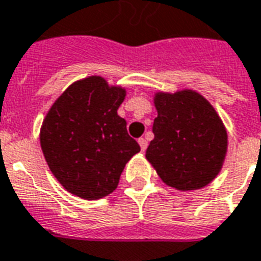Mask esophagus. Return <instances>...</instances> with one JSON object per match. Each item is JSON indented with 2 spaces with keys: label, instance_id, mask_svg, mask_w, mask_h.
Masks as SVG:
<instances>
[{
  "label": "esophagus",
  "instance_id": "1",
  "mask_svg": "<svg viewBox=\"0 0 261 261\" xmlns=\"http://www.w3.org/2000/svg\"><path fill=\"white\" fill-rule=\"evenodd\" d=\"M139 144H140L141 151H145V148H147V145H148V141L145 140L144 137H141V139H139Z\"/></svg>",
  "mask_w": 261,
  "mask_h": 261
}]
</instances>
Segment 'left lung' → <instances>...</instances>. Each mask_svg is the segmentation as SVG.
I'll list each match as a JSON object with an SVG mask.
<instances>
[{"instance_id": "obj_1", "label": "left lung", "mask_w": 261, "mask_h": 261, "mask_svg": "<svg viewBox=\"0 0 261 261\" xmlns=\"http://www.w3.org/2000/svg\"><path fill=\"white\" fill-rule=\"evenodd\" d=\"M153 140L145 158L159 178L177 191H196L217 178L225 163L229 136L221 116L191 88L156 91Z\"/></svg>"}]
</instances>
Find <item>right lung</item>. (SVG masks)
Listing matches in <instances>:
<instances>
[{
  "label": "right lung",
  "mask_w": 261,
  "mask_h": 261,
  "mask_svg": "<svg viewBox=\"0 0 261 261\" xmlns=\"http://www.w3.org/2000/svg\"><path fill=\"white\" fill-rule=\"evenodd\" d=\"M126 88L102 76L72 83L46 113L40 148L64 189L84 200H98L116 191L121 173L140 151L128 135L118 108Z\"/></svg>",
  "instance_id": "right-lung-1"
}]
</instances>
